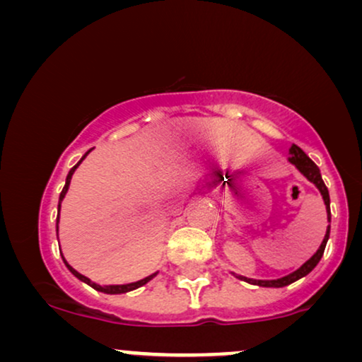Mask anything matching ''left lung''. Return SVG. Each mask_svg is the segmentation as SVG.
I'll return each mask as SVG.
<instances>
[{"instance_id":"left-lung-1","label":"left lung","mask_w":362,"mask_h":362,"mask_svg":"<svg viewBox=\"0 0 362 362\" xmlns=\"http://www.w3.org/2000/svg\"><path fill=\"white\" fill-rule=\"evenodd\" d=\"M288 160H289V163L294 165V167L300 170L301 175H305L306 180H310L311 184H313L320 190V194H322L323 202H325L327 219H328L327 233H325V238H323L322 245L318 247V250L313 253V257L306 260L300 269H296L294 272L288 274V276L279 277V279H250V277L236 276V274H233L236 279L245 281V282H248V284H253V286H260V288H284V286L293 284V282L301 279V277L308 276V274L313 271L315 267H317L320 259L323 257V252H325V247H327V242H328V236H330V218H332V214H330V195H328V189L325 187V184H323L318 167L313 163V161L310 160L308 156H306V153L303 151L301 148L296 146V144H293V146L289 148V158H288Z\"/></svg>"}]
</instances>
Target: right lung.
<instances>
[{
  "mask_svg": "<svg viewBox=\"0 0 362 362\" xmlns=\"http://www.w3.org/2000/svg\"><path fill=\"white\" fill-rule=\"evenodd\" d=\"M90 151H91V149H90ZM90 151H86L85 155H83L81 160L78 161V163L74 165V167H73L71 170H69L68 177H66V184H64V187H62V192L59 194V204H57V219H56V228H57V231H59V211H61V202H62V199H64V195H66V192H68V189H69V184H71V177H73L74 170L80 167V163H81L83 160H85L86 156H88ZM57 240H59V236H57ZM62 260H64V264H66V267H68V271L71 272L73 276L76 277V279H80L81 282H85V284H88L90 288H93L95 291H100V293H105V294H124V293H129V291H134V289L141 288V286L148 284V282L151 281L153 277H155L156 274H158V272H155V274H151V276L144 277V279L136 281V282H129V284H109V286H100V284H97V282L90 281L88 277H85V276H83V274H80L78 271H74L71 265H69L68 262H66L64 257H62Z\"/></svg>",
  "mask_w": 362,
  "mask_h": 362,
  "instance_id": "add662e5",
  "label": "right lung"
}]
</instances>
